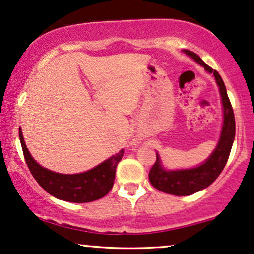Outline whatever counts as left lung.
I'll use <instances>...</instances> for the list:
<instances>
[{
  "instance_id": "1",
  "label": "left lung",
  "mask_w": 254,
  "mask_h": 254,
  "mask_svg": "<svg viewBox=\"0 0 254 254\" xmlns=\"http://www.w3.org/2000/svg\"><path fill=\"white\" fill-rule=\"evenodd\" d=\"M183 52L200 64L201 66H203L207 72L214 75L216 84L219 86L220 94H221L222 106H224V124H222L221 135H220L218 145H216L214 151L201 166L196 168L166 170L162 167L160 156L156 154V162L149 172V180H150L151 185L158 190L167 194L176 195V196L191 195L198 190H202L218 179V176L221 174L222 169L227 163L228 157H230L235 136L234 112L230 99H228L226 86L220 74L212 67L204 64L202 59L194 52L188 50H185Z\"/></svg>"
}]
</instances>
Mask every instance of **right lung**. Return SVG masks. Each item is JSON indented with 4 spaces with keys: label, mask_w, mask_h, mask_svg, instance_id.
Segmentation results:
<instances>
[{
    "label": "right lung",
    "mask_w": 254,
    "mask_h": 254,
    "mask_svg": "<svg viewBox=\"0 0 254 254\" xmlns=\"http://www.w3.org/2000/svg\"><path fill=\"white\" fill-rule=\"evenodd\" d=\"M19 136L24 160L30 173L36 182L52 196L68 202L84 203L102 198L111 190L115 182L116 168L123 157L124 149H122L115 156L104 161L99 166L94 167L93 169L68 175L54 173L40 166L32 157L24 144L21 127L19 129Z\"/></svg>",
    "instance_id": "obj_1"
}]
</instances>
